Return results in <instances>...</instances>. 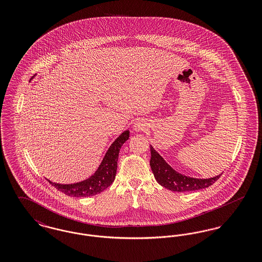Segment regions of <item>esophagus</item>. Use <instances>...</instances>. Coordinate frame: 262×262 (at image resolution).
<instances>
[{"label": "esophagus", "mask_w": 262, "mask_h": 262, "mask_svg": "<svg viewBox=\"0 0 262 262\" xmlns=\"http://www.w3.org/2000/svg\"><path fill=\"white\" fill-rule=\"evenodd\" d=\"M145 128H146L145 123L140 122V121L135 123V125H134V129H135L136 132H141V130H144Z\"/></svg>", "instance_id": "34e87169"}]
</instances>
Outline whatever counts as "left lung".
Here are the masks:
<instances>
[{
	"mask_svg": "<svg viewBox=\"0 0 262 262\" xmlns=\"http://www.w3.org/2000/svg\"><path fill=\"white\" fill-rule=\"evenodd\" d=\"M150 151H151L150 167L156 181L163 187L173 191H178V192L193 191V190L208 187L213 185L222 174H218L210 179L189 178L176 172L151 145H150Z\"/></svg>",
	"mask_w": 262,
	"mask_h": 262,
	"instance_id": "1",
	"label": "left lung"
}]
</instances>
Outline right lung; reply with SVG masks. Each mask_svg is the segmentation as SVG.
I'll list each match as a JSON object with an SVG mask.
<instances>
[{
  "label": "right lung",
  "mask_w": 262,
  "mask_h": 262,
  "mask_svg": "<svg viewBox=\"0 0 262 262\" xmlns=\"http://www.w3.org/2000/svg\"><path fill=\"white\" fill-rule=\"evenodd\" d=\"M128 137L129 132L125 130V133H123L113 142L112 145L107 151L103 161L101 163L98 170L88 180L73 185H60L52 183L50 181L48 182L53 187H56L58 190L69 196L85 198L98 194L112 185L117 173L119 152L122 145L125 143V140L128 139Z\"/></svg>",
  "instance_id": "1"
}]
</instances>
